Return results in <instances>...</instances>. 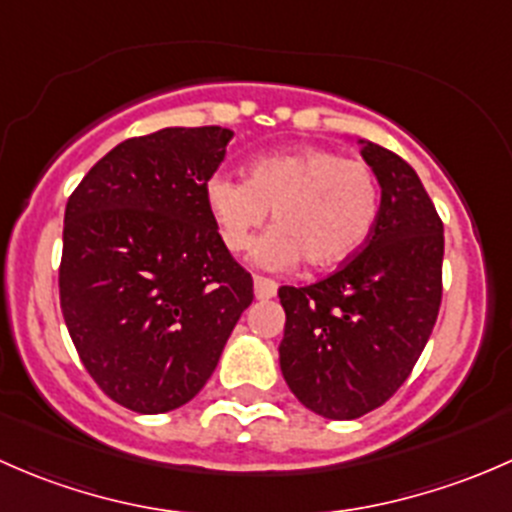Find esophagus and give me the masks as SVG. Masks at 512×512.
<instances>
[{"label":"esophagus","mask_w":512,"mask_h":512,"mask_svg":"<svg viewBox=\"0 0 512 512\" xmlns=\"http://www.w3.org/2000/svg\"><path fill=\"white\" fill-rule=\"evenodd\" d=\"M277 294V282L270 277L255 275V297L257 299H272Z\"/></svg>","instance_id":"1"}]
</instances>
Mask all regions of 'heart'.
Wrapping results in <instances>:
<instances>
[{"label": "heart", "mask_w": 512, "mask_h": 512, "mask_svg": "<svg viewBox=\"0 0 512 512\" xmlns=\"http://www.w3.org/2000/svg\"><path fill=\"white\" fill-rule=\"evenodd\" d=\"M205 205L223 245L242 252L272 210V227L255 247V260L285 270L304 257L309 267H334L352 257L379 215V180L364 160L327 148L270 153L250 163L247 180L210 175Z\"/></svg>", "instance_id": "heart-1"}]
</instances>
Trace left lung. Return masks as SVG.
Segmentation results:
<instances>
[{"mask_svg": "<svg viewBox=\"0 0 512 512\" xmlns=\"http://www.w3.org/2000/svg\"><path fill=\"white\" fill-rule=\"evenodd\" d=\"M361 143L381 185L364 247L327 280L280 287V369L314 414L349 421L379 409L409 379L441 307L443 223L416 170Z\"/></svg>", "mask_w": 512, "mask_h": 512, "instance_id": "obj_1", "label": "left lung"}]
</instances>
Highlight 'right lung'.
Instances as JSON below:
<instances>
[{
	"instance_id": "1",
	"label": "right lung",
	"mask_w": 512,
	"mask_h": 512,
	"mask_svg": "<svg viewBox=\"0 0 512 512\" xmlns=\"http://www.w3.org/2000/svg\"><path fill=\"white\" fill-rule=\"evenodd\" d=\"M230 138L220 126L128 138L66 203L64 322L91 379L136 414L188 404L252 302L203 195Z\"/></svg>"
}]
</instances>
